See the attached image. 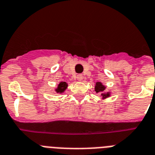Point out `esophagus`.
<instances>
[{"label": "esophagus", "instance_id": "1", "mask_svg": "<svg viewBox=\"0 0 155 155\" xmlns=\"http://www.w3.org/2000/svg\"><path fill=\"white\" fill-rule=\"evenodd\" d=\"M83 75H81V74H79V75H76V80H78V81H81L82 80H83Z\"/></svg>", "mask_w": 155, "mask_h": 155}]
</instances>
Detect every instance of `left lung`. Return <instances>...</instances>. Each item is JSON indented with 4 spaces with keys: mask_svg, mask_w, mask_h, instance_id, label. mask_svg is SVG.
I'll list each match as a JSON object with an SVG mask.
<instances>
[{
    "mask_svg": "<svg viewBox=\"0 0 155 155\" xmlns=\"http://www.w3.org/2000/svg\"><path fill=\"white\" fill-rule=\"evenodd\" d=\"M106 87L105 85L102 84L101 82H96L95 85V91L96 93H99L100 95L102 96V99H107L110 96V91H106Z\"/></svg>",
    "mask_w": 155,
    "mask_h": 155,
    "instance_id": "8db88e82",
    "label": "left lung"
}]
</instances>
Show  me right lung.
<instances>
[{
  "label": "right lung",
  "instance_id": "right-lung-1",
  "mask_svg": "<svg viewBox=\"0 0 155 155\" xmlns=\"http://www.w3.org/2000/svg\"><path fill=\"white\" fill-rule=\"evenodd\" d=\"M68 86V84H67L66 82H64V81H61L60 82V84H58L57 87L55 89L56 93H60V94H62L64 93L66 91L67 87Z\"/></svg>",
  "mask_w": 155,
  "mask_h": 155
}]
</instances>
